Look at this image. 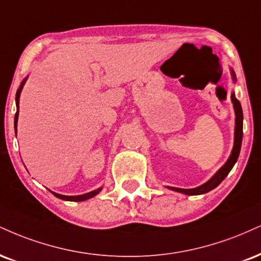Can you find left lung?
<instances>
[{"label":"left lung","instance_id":"obj_1","mask_svg":"<svg viewBox=\"0 0 261 261\" xmlns=\"http://www.w3.org/2000/svg\"><path fill=\"white\" fill-rule=\"evenodd\" d=\"M231 76L233 83H236V74H234L233 69L231 68ZM231 100L233 103V109H234V140H233V148L231 150V154L228 156L227 162L219 169L218 171L209 178L205 184L200 185L198 187L194 188H177V187H169V190L175 191V192L187 194V196H198V194L208 193L209 191L214 190L215 187H218L221 184L222 180L227 176L228 172L231 171V169L233 168V165L236 164L238 155L241 152V146H242V137H243V112H242V107L240 100L236 98L234 92L231 93Z\"/></svg>","mask_w":261,"mask_h":261}]
</instances>
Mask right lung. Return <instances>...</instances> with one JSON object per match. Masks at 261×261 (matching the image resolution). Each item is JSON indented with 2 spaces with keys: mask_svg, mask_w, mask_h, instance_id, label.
Instances as JSON below:
<instances>
[{
  "mask_svg": "<svg viewBox=\"0 0 261 261\" xmlns=\"http://www.w3.org/2000/svg\"><path fill=\"white\" fill-rule=\"evenodd\" d=\"M28 80V76L25 77V79L21 81L20 86L18 87L17 90V93H15V105H17V113H15V117H14V130H15V134H17V122H18V115H19V98H20V92L21 90H23L25 83H27ZM103 187H99L97 188L95 191H91L89 193H85V194H80V196H64V194H59V193H56V192H51L55 194L56 197L59 199H63V200H69V202H83V200H87L90 198H92V197H95L98 194L100 191H102Z\"/></svg>",
  "mask_w": 261,
  "mask_h": 261,
  "instance_id": "add662e5",
  "label": "right lung"
}]
</instances>
